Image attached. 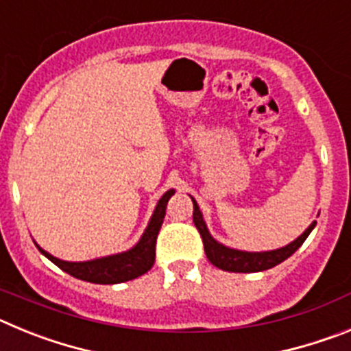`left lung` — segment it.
I'll return each instance as SVG.
<instances>
[{
    "label": "left lung",
    "mask_w": 351,
    "mask_h": 351,
    "mask_svg": "<svg viewBox=\"0 0 351 351\" xmlns=\"http://www.w3.org/2000/svg\"><path fill=\"white\" fill-rule=\"evenodd\" d=\"M191 202H193V223L198 228V232H200V235H202L204 250H206L207 258H209V262L213 263V265H216V267L221 269V271L228 272H260L276 267L278 263L285 262L288 256L293 255V253L302 246V243L308 239V235L311 234V230L316 225V221H313L295 241H291L290 244H287V246L283 247H278V250L243 251L218 243V241L210 235L209 228H207L206 221H204L202 210H200V207H198L197 200H195L193 197H191Z\"/></svg>",
    "instance_id": "left-lung-1"
}]
</instances>
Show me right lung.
<instances>
[{
	"mask_svg": "<svg viewBox=\"0 0 351 351\" xmlns=\"http://www.w3.org/2000/svg\"><path fill=\"white\" fill-rule=\"evenodd\" d=\"M173 193H176V190H169L163 193V197L158 200L153 216L149 219L144 234L138 239V243L126 251L100 256V258L86 260V262H66V260L56 258L54 255L42 250L38 244H36V247H38L42 255L47 256L61 271L68 272L77 280L89 281V283L96 285H116L135 280L138 276L145 274L154 265V256H156L154 247H156L158 232H160L161 223L165 218L167 202H169V198Z\"/></svg>",
	"mask_w": 351,
	"mask_h": 351,
	"instance_id": "obj_1",
	"label": "right lung"
}]
</instances>
